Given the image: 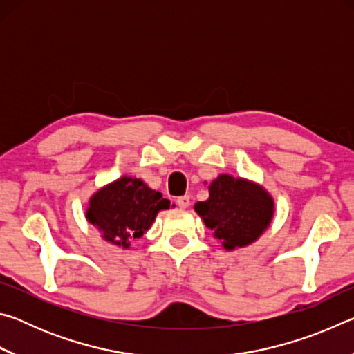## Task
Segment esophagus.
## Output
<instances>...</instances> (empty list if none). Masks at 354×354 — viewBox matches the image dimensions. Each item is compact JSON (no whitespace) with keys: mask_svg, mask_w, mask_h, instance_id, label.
Wrapping results in <instances>:
<instances>
[{"mask_svg":"<svg viewBox=\"0 0 354 354\" xmlns=\"http://www.w3.org/2000/svg\"><path fill=\"white\" fill-rule=\"evenodd\" d=\"M176 205L181 207V209H185L190 206V196L189 195H183V196H178L176 200Z\"/></svg>","mask_w":354,"mask_h":354,"instance_id":"esophagus-1","label":"esophagus"}]
</instances>
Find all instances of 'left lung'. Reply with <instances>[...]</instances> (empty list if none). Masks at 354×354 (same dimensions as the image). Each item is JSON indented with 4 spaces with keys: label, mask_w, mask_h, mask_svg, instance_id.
<instances>
[{
    "label": "left lung",
    "mask_w": 354,
    "mask_h": 354,
    "mask_svg": "<svg viewBox=\"0 0 354 354\" xmlns=\"http://www.w3.org/2000/svg\"><path fill=\"white\" fill-rule=\"evenodd\" d=\"M195 211L226 250H234L262 234L272 220L273 200L245 179L220 175L209 187V200L196 203Z\"/></svg>",
    "instance_id": "left-lung-1"
}]
</instances>
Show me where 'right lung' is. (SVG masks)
Masks as SVG:
<instances>
[{"mask_svg":"<svg viewBox=\"0 0 354 354\" xmlns=\"http://www.w3.org/2000/svg\"><path fill=\"white\" fill-rule=\"evenodd\" d=\"M170 201L137 178L123 176L92 196L87 220L103 232L106 241L128 248L133 239L143 236L159 211Z\"/></svg>","mask_w":354,"mask_h":354,"instance_id":"1","label":"right lung"}]
</instances>
